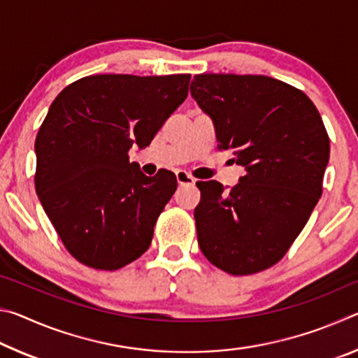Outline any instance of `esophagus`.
<instances>
[{
    "mask_svg": "<svg viewBox=\"0 0 358 358\" xmlns=\"http://www.w3.org/2000/svg\"><path fill=\"white\" fill-rule=\"evenodd\" d=\"M177 181H178V185L180 186H185V185H194L196 183V180H194L189 173L187 172H185V171H178L177 173Z\"/></svg>",
    "mask_w": 358,
    "mask_h": 358,
    "instance_id": "esophagus-1",
    "label": "esophagus"
}]
</instances>
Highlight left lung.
<instances>
[{"label": "left lung", "instance_id": "8db88e82", "mask_svg": "<svg viewBox=\"0 0 358 358\" xmlns=\"http://www.w3.org/2000/svg\"><path fill=\"white\" fill-rule=\"evenodd\" d=\"M191 94L213 120L217 148L245 167L232 187L196 183L199 246L229 275L259 273L286 256L322 196L324 121L301 90L273 77L199 74Z\"/></svg>", "mask_w": 358, "mask_h": 358}]
</instances>
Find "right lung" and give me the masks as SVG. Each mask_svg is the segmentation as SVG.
I'll use <instances>...</instances> for the list:
<instances>
[{"instance_id": "right-lung-1", "label": "right lung", "mask_w": 358, "mask_h": 358, "mask_svg": "<svg viewBox=\"0 0 358 358\" xmlns=\"http://www.w3.org/2000/svg\"><path fill=\"white\" fill-rule=\"evenodd\" d=\"M191 74L88 76L52 102L36 137L34 186L48 220L78 262L113 271L148 250L177 178L129 162L187 96Z\"/></svg>"}]
</instances>
